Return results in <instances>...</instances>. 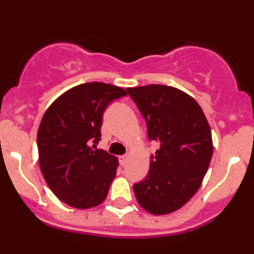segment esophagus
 I'll return each mask as SVG.
<instances>
[{
    "instance_id": "esophagus-1",
    "label": "esophagus",
    "mask_w": 254,
    "mask_h": 254,
    "mask_svg": "<svg viewBox=\"0 0 254 254\" xmlns=\"http://www.w3.org/2000/svg\"><path fill=\"white\" fill-rule=\"evenodd\" d=\"M127 156L125 155L119 156V164H121V166H125L127 165Z\"/></svg>"
}]
</instances>
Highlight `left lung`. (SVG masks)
I'll return each instance as SVG.
<instances>
[{
  "label": "left lung",
  "mask_w": 254,
  "mask_h": 254,
  "mask_svg": "<svg viewBox=\"0 0 254 254\" xmlns=\"http://www.w3.org/2000/svg\"><path fill=\"white\" fill-rule=\"evenodd\" d=\"M159 143L147 177L133 185L137 202L154 215L180 209L199 189L212 156L211 130L197 101L164 84L127 88Z\"/></svg>",
  "instance_id": "1"
}]
</instances>
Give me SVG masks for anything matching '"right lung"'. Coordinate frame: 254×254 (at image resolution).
Listing matches in <instances>:
<instances>
[{
	"mask_svg": "<svg viewBox=\"0 0 254 254\" xmlns=\"http://www.w3.org/2000/svg\"><path fill=\"white\" fill-rule=\"evenodd\" d=\"M127 94L109 83H82L63 93L44 113L37 135L40 171L63 203L88 209L106 198L118 160L97 144L105 110Z\"/></svg>",
	"mask_w": 254,
	"mask_h": 254,
	"instance_id": "1",
	"label": "right lung"
}]
</instances>
